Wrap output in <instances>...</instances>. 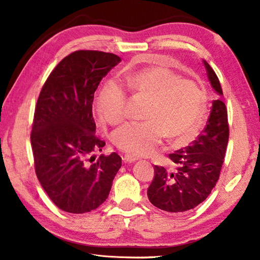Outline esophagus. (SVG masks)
I'll list each match as a JSON object with an SVG mask.
<instances>
[{"instance_id":"1","label":"esophagus","mask_w":260,"mask_h":260,"mask_svg":"<svg viewBox=\"0 0 260 260\" xmlns=\"http://www.w3.org/2000/svg\"><path fill=\"white\" fill-rule=\"evenodd\" d=\"M122 160H124L125 162H134L138 160V158L132 156V155H125L124 157H122Z\"/></svg>"}]
</instances>
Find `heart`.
<instances>
[{"label":"heart","instance_id":"1","mask_svg":"<svg viewBox=\"0 0 260 260\" xmlns=\"http://www.w3.org/2000/svg\"><path fill=\"white\" fill-rule=\"evenodd\" d=\"M127 86L149 101L143 121H129L113 132L118 149L133 156L151 153L165 134L171 139H189L199 132L203 119L205 95L200 85L171 69L151 67L126 78ZM127 95L116 81L101 87L96 109L109 124H118L126 113Z\"/></svg>","mask_w":260,"mask_h":260}]
</instances>
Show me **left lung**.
Wrapping results in <instances>:
<instances>
[{"label": "left lung", "mask_w": 260, "mask_h": 260, "mask_svg": "<svg viewBox=\"0 0 260 260\" xmlns=\"http://www.w3.org/2000/svg\"><path fill=\"white\" fill-rule=\"evenodd\" d=\"M209 81L222 95L213 69L203 60ZM230 138L227 108L221 99L212 102L205 128L190 146L170 153L175 167L167 170L155 166V177L148 188V199L156 208L171 213H181L204 202L219 180Z\"/></svg>", "instance_id": "obj_1"}]
</instances>
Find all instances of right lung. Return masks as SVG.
I'll return each mask as SVG.
<instances>
[{
	"mask_svg": "<svg viewBox=\"0 0 260 260\" xmlns=\"http://www.w3.org/2000/svg\"><path fill=\"white\" fill-rule=\"evenodd\" d=\"M119 56L78 50L52 70L39 95L30 133L35 173L49 199L69 213H86L108 199L121 167L116 152L101 155L94 93Z\"/></svg>",
	"mask_w": 260,
	"mask_h": 260,
	"instance_id": "right-lung-1",
	"label": "right lung"
}]
</instances>
